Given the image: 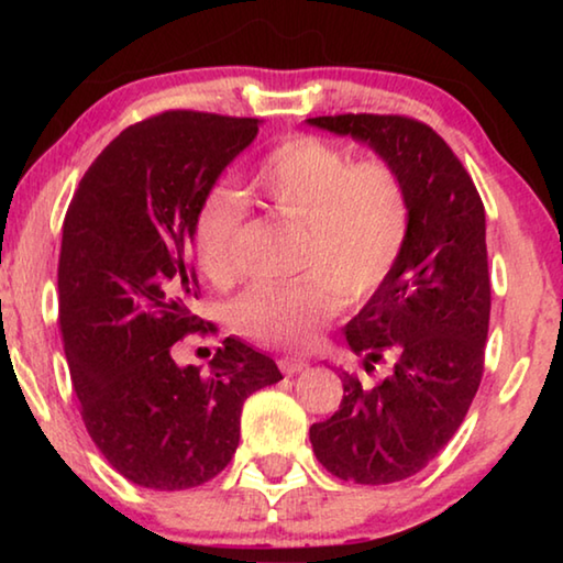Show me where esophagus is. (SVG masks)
<instances>
[{
	"label": "esophagus",
	"mask_w": 563,
	"mask_h": 563,
	"mask_svg": "<svg viewBox=\"0 0 563 563\" xmlns=\"http://www.w3.org/2000/svg\"><path fill=\"white\" fill-rule=\"evenodd\" d=\"M278 367H280V373H283L285 377H292V375H298V373H302L305 367H308V360L285 355V357L278 360Z\"/></svg>",
	"instance_id": "1"
}]
</instances>
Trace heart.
<instances>
[{"label":"heart","mask_w":563,"mask_h":563,"mask_svg":"<svg viewBox=\"0 0 563 563\" xmlns=\"http://www.w3.org/2000/svg\"><path fill=\"white\" fill-rule=\"evenodd\" d=\"M247 190L271 213L300 223L295 280L255 285L233 305V328L258 345L308 350L340 305L365 302L393 275L412 228V196L397 164L352 161L310 133L283 139L247 174ZM243 198L228 186L203 196L194 251L208 280L231 285Z\"/></svg>","instance_id":"obj_1"}]
</instances>
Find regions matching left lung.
Masks as SVG:
<instances>
[{
	"label": "left lung",
	"mask_w": 563,
	"mask_h": 563,
	"mask_svg": "<svg viewBox=\"0 0 563 563\" xmlns=\"http://www.w3.org/2000/svg\"><path fill=\"white\" fill-rule=\"evenodd\" d=\"M308 123L365 141L397 164L412 196L402 258L345 338L389 375L362 385L342 373L340 409L310 427L318 462L338 479L393 484L424 470L460 430L479 389L492 283L484 203L432 126L399 113H338Z\"/></svg>",
	"instance_id": "left-lung-1"
}]
</instances>
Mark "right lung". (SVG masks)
Wrapping results in <instances>:
<instances>
[{"mask_svg":"<svg viewBox=\"0 0 563 563\" xmlns=\"http://www.w3.org/2000/svg\"><path fill=\"white\" fill-rule=\"evenodd\" d=\"M258 119L164 111L121 131L84 174L64 218L59 330L87 432L139 487H201L233 460L243 402L283 379L225 338L208 375L174 345L216 335L194 310V221Z\"/></svg>","mask_w":563,"mask_h":563,"instance_id":"add662e5","label":"right lung"}]
</instances>
